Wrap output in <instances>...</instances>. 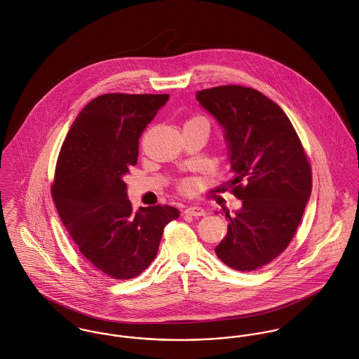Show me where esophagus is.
I'll return each mask as SVG.
<instances>
[{
	"mask_svg": "<svg viewBox=\"0 0 359 359\" xmlns=\"http://www.w3.org/2000/svg\"><path fill=\"white\" fill-rule=\"evenodd\" d=\"M184 213L190 215V216H196V217L205 216V210L202 208H199V206H189V208L184 209Z\"/></svg>",
	"mask_w": 359,
	"mask_h": 359,
	"instance_id": "34e87169",
	"label": "esophagus"
}]
</instances>
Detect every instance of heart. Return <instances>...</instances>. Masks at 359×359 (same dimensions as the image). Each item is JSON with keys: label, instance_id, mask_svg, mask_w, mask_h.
I'll return each instance as SVG.
<instances>
[{"label": "heart", "instance_id": "heart-1", "mask_svg": "<svg viewBox=\"0 0 359 359\" xmlns=\"http://www.w3.org/2000/svg\"><path fill=\"white\" fill-rule=\"evenodd\" d=\"M197 120H205V118H202V117H194V118H191L190 121ZM190 121H187V122H190ZM177 187H179V190H180L182 193H186V194H189V193H191V191L194 190V184H193V182L189 180V179L180 180V182L177 183Z\"/></svg>", "mask_w": 359, "mask_h": 359}]
</instances>
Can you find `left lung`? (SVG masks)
Returning a JSON list of instances; mask_svg holds the SVG:
<instances>
[{"label":"left lung","instance_id":"8db88e82","mask_svg":"<svg viewBox=\"0 0 359 359\" xmlns=\"http://www.w3.org/2000/svg\"><path fill=\"white\" fill-rule=\"evenodd\" d=\"M197 100L224 129L234 179L229 189L242 208L226 212L227 236L217 257L237 271H253L287 248L313 187L310 161L287 116L262 92L222 85Z\"/></svg>","mask_w":359,"mask_h":359}]
</instances>
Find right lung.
Instances as JSON below:
<instances>
[{
  "label": "right lung",
  "mask_w": 359,
  "mask_h": 359,
  "mask_svg": "<svg viewBox=\"0 0 359 359\" xmlns=\"http://www.w3.org/2000/svg\"><path fill=\"white\" fill-rule=\"evenodd\" d=\"M169 99L106 93L73 122L57 157L52 199L81 255L114 279L142 274L156 259L165 226L180 212L169 205L133 212L122 176L137 163L139 139Z\"/></svg>",
  "instance_id": "1"
}]
</instances>
